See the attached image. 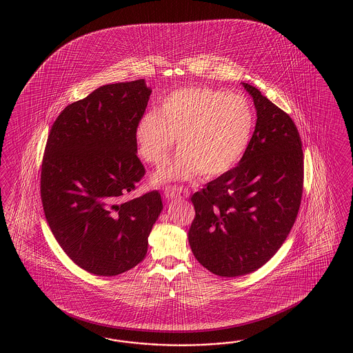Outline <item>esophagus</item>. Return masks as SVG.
<instances>
[{"mask_svg": "<svg viewBox=\"0 0 353 353\" xmlns=\"http://www.w3.org/2000/svg\"><path fill=\"white\" fill-rule=\"evenodd\" d=\"M164 196L168 199V201H173V199H185L189 196V192L188 189L185 188H179V186H170V188H165L164 190Z\"/></svg>", "mask_w": 353, "mask_h": 353, "instance_id": "1", "label": "esophagus"}]
</instances>
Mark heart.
<instances>
[{"instance_id":"heart-1","label":"heart","mask_w":353,"mask_h":353,"mask_svg":"<svg viewBox=\"0 0 353 353\" xmlns=\"http://www.w3.org/2000/svg\"><path fill=\"white\" fill-rule=\"evenodd\" d=\"M255 114L246 98L212 88H182L161 99L136 125V143L143 161L161 165L177 139L176 158L154 181L190 180L201 172L217 177L230 171L246 152Z\"/></svg>"}]
</instances>
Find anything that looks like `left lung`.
<instances>
[{
	"mask_svg": "<svg viewBox=\"0 0 353 353\" xmlns=\"http://www.w3.org/2000/svg\"><path fill=\"white\" fill-rule=\"evenodd\" d=\"M256 125L236 167L194 192L189 243L214 274L238 277L263 267L286 241L299 212L304 155L299 132L283 110L242 83Z\"/></svg>",
	"mask_w": 353,
	"mask_h": 353,
	"instance_id": "left-lung-1",
	"label": "left lung"
}]
</instances>
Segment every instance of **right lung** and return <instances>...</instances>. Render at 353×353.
<instances>
[{
	"mask_svg": "<svg viewBox=\"0 0 353 353\" xmlns=\"http://www.w3.org/2000/svg\"><path fill=\"white\" fill-rule=\"evenodd\" d=\"M151 89L143 79L101 86L54 121L41 165V202L57 242L76 265L112 277L136 267L163 210L161 194H128L145 176L136 125Z\"/></svg>",
	"mask_w": 353,
	"mask_h": 353,
	"instance_id": "1",
	"label": "right lung"
}]
</instances>
